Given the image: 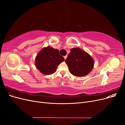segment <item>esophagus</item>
Masks as SVG:
<instances>
[{
	"mask_svg": "<svg viewBox=\"0 0 125 125\" xmlns=\"http://www.w3.org/2000/svg\"><path fill=\"white\" fill-rule=\"evenodd\" d=\"M63 57H64V58H65V59H66L67 58V56L66 55V56H63Z\"/></svg>",
	"mask_w": 125,
	"mask_h": 125,
	"instance_id": "34e87169",
	"label": "esophagus"
}]
</instances>
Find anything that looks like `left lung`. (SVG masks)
<instances>
[{"instance_id":"1","label":"left lung","mask_w":125,"mask_h":125,"mask_svg":"<svg viewBox=\"0 0 125 125\" xmlns=\"http://www.w3.org/2000/svg\"><path fill=\"white\" fill-rule=\"evenodd\" d=\"M65 62L70 73L76 77L85 76L91 71L94 66L91 56L79 48L71 49Z\"/></svg>"}]
</instances>
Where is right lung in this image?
<instances>
[{"mask_svg":"<svg viewBox=\"0 0 125 125\" xmlns=\"http://www.w3.org/2000/svg\"><path fill=\"white\" fill-rule=\"evenodd\" d=\"M65 59L58 50L48 46L42 50L35 59V66L41 73L51 74L54 73L59 64Z\"/></svg>","mask_w":125,"mask_h":125,"instance_id":"obj_1","label":"right lung"}]
</instances>
